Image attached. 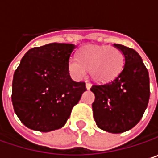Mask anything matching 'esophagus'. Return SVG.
Here are the masks:
<instances>
[{
  "label": "esophagus",
  "instance_id": "obj_1",
  "mask_svg": "<svg viewBox=\"0 0 158 158\" xmlns=\"http://www.w3.org/2000/svg\"><path fill=\"white\" fill-rule=\"evenodd\" d=\"M86 88H87V89H89L91 88V84L89 83V82H87V83H86Z\"/></svg>",
  "mask_w": 158,
  "mask_h": 158
}]
</instances>
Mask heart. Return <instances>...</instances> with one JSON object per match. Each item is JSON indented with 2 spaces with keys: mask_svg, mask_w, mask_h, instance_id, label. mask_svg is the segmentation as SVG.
Instances as JSON below:
<instances>
[{
  "mask_svg": "<svg viewBox=\"0 0 158 158\" xmlns=\"http://www.w3.org/2000/svg\"><path fill=\"white\" fill-rule=\"evenodd\" d=\"M124 64L123 52L110 46H89L79 50L78 58L71 57L68 69L71 77L76 80L86 77L87 69L97 82H107L116 78Z\"/></svg>",
  "mask_w": 158,
  "mask_h": 158,
  "instance_id": "1",
  "label": "heart"
}]
</instances>
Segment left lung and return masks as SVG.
I'll list each match as a JSON object with an SVG mask.
<instances>
[{
  "mask_svg": "<svg viewBox=\"0 0 158 158\" xmlns=\"http://www.w3.org/2000/svg\"><path fill=\"white\" fill-rule=\"evenodd\" d=\"M124 56L122 72L110 82L94 84L93 117L102 130L120 134L135 127L143 117L150 97L149 75L139 54L133 48L114 44Z\"/></svg>",
  "mask_w": 158,
  "mask_h": 158,
  "instance_id": "obj_1",
  "label": "left lung"
}]
</instances>
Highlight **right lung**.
I'll return each mask as SVG.
<instances>
[{"instance_id":"add662e5","label":"right lung","mask_w":158,"mask_h":158,"mask_svg":"<svg viewBox=\"0 0 158 158\" xmlns=\"http://www.w3.org/2000/svg\"><path fill=\"white\" fill-rule=\"evenodd\" d=\"M75 48L51 43L31 48L22 58L14 74L12 102L26 127L39 132L63 127L87 90L85 82L72 80L68 69Z\"/></svg>"}]
</instances>
